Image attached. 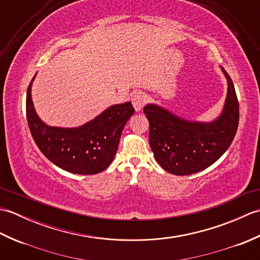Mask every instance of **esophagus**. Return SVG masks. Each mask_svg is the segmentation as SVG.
Wrapping results in <instances>:
<instances>
[{
  "label": "esophagus",
  "instance_id": "obj_1",
  "mask_svg": "<svg viewBox=\"0 0 260 260\" xmlns=\"http://www.w3.org/2000/svg\"><path fill=\"white\" fill-rule=\"evenodd\" d=\"M145 103H146V97L142 91L135 92L133 98H132V104H133L136 112H140V110L144 107Z\"/></svg>",
  "mask_w": 260,
  "mask_h": 260
}]
</instances>
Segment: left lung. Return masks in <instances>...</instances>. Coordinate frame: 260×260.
I'll use <instances>...</instances> for the list:
<instances>
[{
    "label": "left lung",
    "instance_id": "left-lung-1",
    "mask_svg": "<svg viewBox=\"0 0 260 260\" xmlns=\"http://www.w3.org/2000/svg\"><path fill=\"white\" fill-rule=\"evenodd\" d=\"M228 92L221 115L210 123L190 121L154 104L144 107L150 123L148 141L157 163L174 175L209 168L228 150L239 124V104L234 82L222 67Z\"/></svg>",
    "mask_w": 260,
    "mask_h": 260
}]
</instances>
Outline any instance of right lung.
Instances as JSON below:
<instances>
[{
	"label": "right lung",
	"mask_w": 260,
	"mask_h": 260,
	"mask_svg": "<svg viewBox=\"0 0 260 260\" xmlns=\"http://www.w3.org/2000/svg\"><path fill=\"white\" fill-rule=\"evenodd\" d=\"M33 77L26 91V119L39 150L58 168L75 174H97L116 155L121 132L135 113L132 103L113 105L96 118L75 128L48 126L39 118L31 98Z\"/></svg>",
	"instance_id": "obj_1"
}]
</instances>
